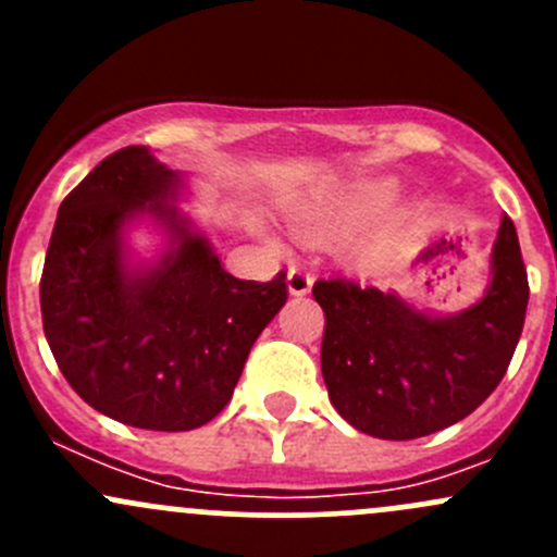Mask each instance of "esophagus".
<instances>
[{"label": "esophagus", "instance_id": "34e87169", "mask_svg": "<svg viewBox=\"0 0 557 557\" xmlns=\"http://www.w3.org/2000/svg\"><path fill=\"white\" fill-rule=\"evenodd\" d=\"M312 272H307V269H301V267H294L288 272V290L294 296H305V294H310V288H312Z\"/></svg>", "mask_w": 557, "mask_h": 557}]
</instances>
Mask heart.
<instances>
[{
	"mask_svg": "<svg viewBox=\"0 0 557 557\" xmlns=\"http://www.w3.org/2000/svg\"><path fill=\"white\" fill-rule=\"evenodd\" d=\"M396 196L398 185L385 180V183L363 185V188L350 190L345 196H336V199L305 207V210H299L296 221L307 232L334 234L342 232V228L358 226V223H367L372 218H377L380 212H385L396 201Z\"/></svg>",
	"mask_w": 557,
	"mask_h": 557,
	"instance_id": "1",
	"label": "heart"
}]
</instances>
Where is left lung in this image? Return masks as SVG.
Wrapping results in <instances>:
<instances>
[{
    "instance_id": "left-lung-1",
    "label": "left lung",
    "mask_w": 557,
    "mask_h": 557,
    "mask_svg": "<svg viewBox=\"0 0 557 557\" xmlns=\"http://www.w3.org/2000/svg\"><path fill=\"white\" fill-rule=\"evenodd\" d=\"M491 285L469 310L418 312L396 294L334 277L312 296L325 312L320 369L336 412L377 440H418L474 412L507 374L522 334L528 274L502 218Z\"/></svg>"
}]
</instances>
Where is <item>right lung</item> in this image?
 I'll use <instances>...</instances> for the list:
<instances>
[{"label":"right lung","mask_w":557,"mask_h":557,"mask_svg":"<svg viewBox=\"0 0 557 557\" xmlns=\"http://www.w3.org/2000/svg\"><path fill=\"white\" fill-rule=\"evenodd\" d=\"M183 180L148 148L107 156L61 201L39 307L50 352L97 412L148 431L210 423L232 398L252 342L288 299L272 283L237 280L205 234L170 205ZM150 214L171 234L165 256L132 268L127 223Z\"/></svg>","instance_id":"add662e5"}]
</instances>
